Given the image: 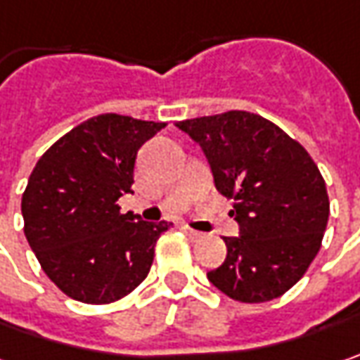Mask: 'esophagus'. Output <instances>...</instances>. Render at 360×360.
<instances>
[{"label": "esophagus", "mask_w": 360, "mask_h": 360, "mask_svg": "<svg viewBox=\"0 0 360 360\" xmlns=\"http://www.w3.org/2000/svg\"><path fill=\"white\" fill-rule=\"evenodd\" d=\"M181 229H183V231H185V233H187V236H189L191 240H201V238H203V233H201V231H195L193 227L183 226Z\"/></svg>", "instance_id": "34e87169"}]
</instances>
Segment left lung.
<instances>
[{"label": "left lung", "instance_id": "8db88e82", "mask_svg": "<svg viewBox=\"0 0 360 360\" xmlns=\"http://www.w3.org/2000/svg\"><path fill=\"white\" fill-rule=\"evenodd\" d=\"M177 129L203 149L240 226V238H224L226 262L207 272L210 282L248 304L282 296L316 258L328 224L316 163L280 127L245 110L181 120Z\"/></svg>", "mask_w": 360, "mask_h": 360}]
</instances>
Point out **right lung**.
<instances>
[{"mask_svg": "<svg viewBox=\"0 0 360 360\" xmlns=\"http://www.w3.org/2000/svg\"><path fill=\"white\" fill-rule=\"evenodd\" d=\"M165 122L98 115L58 139L34 167L22 195L24 233L41 270L66 296L108 304L150 270L171 224L120 213L139 149Z\"/></svg>", "mask_w": 360, "mask_h": 360, "instance_id": "1", "label": "right lung"}]
</instances>
